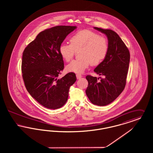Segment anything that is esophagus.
Here are the masks:
<instances>
[{"label":"esophagus","mask_w":153,"mask_h":153,"mask_svg":"<svg viewBox=\"0 0 153 153\" xmlns=\"http://www.w3.org/2000/svg\"><path fill=\"white\" fill-rule=\"evenodd\" d=\"M76 77L77 79H80V78L82 77V76L80 74H76Z\"/></svg>","instance_id":"obj_1"}]
</instances>
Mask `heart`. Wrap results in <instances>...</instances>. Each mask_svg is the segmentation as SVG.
Wrapping results in <instances>:
<instances>
[{
  "instance_id": "1",
  "label": "heart",
  "mask_w": 153,
  "mask_h": 153,
  "mask_svg": "<svg viewBox=\"0 0 153 153\" xmlns=\"http://www.w3.org/2000/svg\"><path fill=\"white\" fill-rule=\"evenodd\" d=\"M69 44H61L59 53L66 62L73 58L75 51H79L80 59L73 60L66 66L67 71L82 73L91 64L98 65L105 58L109 49L106 37L89 30H80L69 39Z\"/></svg>"
}]
</instances>
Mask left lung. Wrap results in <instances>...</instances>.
Instances as JSON below:
<instances>
[{"label": "left lung", "instance_id": "1", "mask_svg": "<svg viewBox=\"0 0 153 153\" xmlns=\"http://www.w3.org/2000/svg\"><path fill=\"white\" fill-rule=\"evenodd\" d=\"M108 38L109 49L107 55L94 69L104 77L86 76L88 85L85 91L91 102L99 106H105L114 102L123 91L128 73L130 54L128 48L119 35L112 30L94 27Z\"/></svg>", "mask_w": 153, "mask_h": 153}]
</instances>
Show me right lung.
Returning a JSON list of instances; mask_svg holds the SVG:
<instances>
[{
  "mask_svg": "<svg viewBox=\"0 0 153 153\" xmlns=\"http://www.w3.org/2000/svg\"><path fill=\"white\" fill-rule=\"evenodd\" d=\"M76 28L57 26L44 30L23 53L22 77L25 87L30 95L47 108L62 107L68 100L70 87L76 81L73 72L58 78L64 68L59 47Z\"/></svg>",
  "mask_w": 153,
  "mask_h": 153,
  "instance_id": "1",
  "label": "right lung"
}]
</instances>
